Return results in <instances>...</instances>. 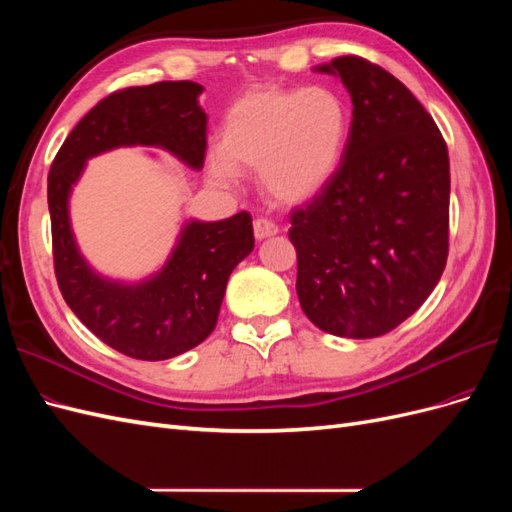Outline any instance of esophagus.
<instances>
[{
    "label": "esophagus",
    "instance_id": "esophagus-1",
    "mask_svg": "<svg viewBox=\"0 0 512 512\" xmlns=\"http://www.w3.org/2000/svg\"><path fill=\"white\" fill-rule=\"evenodd\" d=\"M277 232H280V228H277L275 222H271L267 218H256L254 220V235H256L258 241L273 237V235H277Z\"/></svg>",
    "mask_w": 512,
    "mask_h": 512
}]
</instances>
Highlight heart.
<instances>
[{
  "label": "heart",
  "mask_w": 512,
  "mask_h": 512,
  "mask_svg": "<svg viewBox=\"0 0 512 512\" xmlns=\"http://www.w3.org/2000/svg\"><path fill=\"white\" fill-rule=\"evenodd\" d=\"M350 106L333 87H258L230 104L213 173H260L280 203L318 196L346 158Z\"/></svg>",
  "instance_id": "1"
}]
</instances>
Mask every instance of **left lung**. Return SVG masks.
<instances>
[{"label": "left lung", "mask_w": 512, "mask_h": 512, "mask_svg": "<svg viewBox=\"0 0 512 512\" xmlns=\"http://www.w3.org/2000/svg\"><path fill=\"white\" fill-rule=\"evenodd\" d=\"M318 70L342 76L352 130L333 181L290 211L297 294L318 329L380 337L425 303L446 267L448 149L391 72L356 55Z\"/></svg>", "instance_id": "left-lung-1"}]
</instances>
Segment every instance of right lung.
Returning a JSON list of instances; mask_svg holds the SVG:
<instances>
[{
    "label": "right lung",
    "instance_id": "right-lung-1",
    "mask_svg": "<svg viewBox=\"0 0 512 512\" xmlns=\"http://www.w3.org/2000/svg\"><path fill=\"white\" fill-rule=\"evenodd\" d=\"M200 91L192 81L113 91L76 123L51 164L46 192L57 286L91 333L138 361L173 359L211 335L232 269L254 250L250 213L188 224L156 277L123 286L98 277L76 250L68 196L87 158L123 145H156L203 168L207 115L196 102Z\"/></svg>",
    "mask_w": 512,
    "mask_h": 512
}]
</instances>
